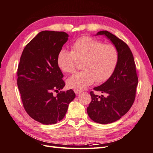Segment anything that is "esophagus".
<instances>
[{"label":"esophagus","instance_id":"esophagus-1","mask_svg":"<svg viewBox=\"0 0 153 153\" xmlns=\"http://www.w3.org/2000/svg\"><path fill=\"white\" fill-rule=\"evenodd\" d=\"M74 92H75L76 95H78V94H79L80 93H81V91H79V90H74Z\"/></svg>","mask_w":153,"mask_h":153}]
</instances>
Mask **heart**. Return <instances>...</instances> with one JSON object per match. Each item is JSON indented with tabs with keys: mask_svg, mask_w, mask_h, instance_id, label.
Listing matches in <instances>:
<instances>
[{
	"mask_svg": "<svg viewBox=\"0 0 153 153\" xmlns=\"http://www.w3.org/2000/svg\"><path fill=\"white\" fill-rule=\"evenodd\" d=\"M72 51L62 49L57 58L59 67L65 73H73L79 62L81 72L66 81L69 88L83 90L94 83L106 81L114 73L118 62L119 54L116 47L104 45L98 39L89 36L77 39L71 46Z\"/></svg>",
	"mask_w": 153,
	"mask_h": 153,
	"instance_id": "obj_1",
	"label": "heart"
}]
</instances>
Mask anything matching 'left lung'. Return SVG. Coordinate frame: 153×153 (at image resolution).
I'll return each mask as SVG.
<instances>
[{"mask_svg":"<svg viewBox=\"0 0 153 153\" xmlns=\"http://www.w3.org/2000/svg\"><path fill=\"white\" fill-rule=\"evenodd\" d=\"M97 35H105L110 39L118 51L119 59L112 76L103 84L94 88L107 96H98L91 91L92 100L87 111L94 121L108 124L120 119L132 107L138 78L134 57L126 43L108 31H100Z\"/></svg>","mask_w":153,"mask_h":153,"instance_id":"8db88e82","label":"left lung"}]
</instances>
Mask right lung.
I'll use <instances>...</instances> for the list:
<instances>
[{
	"instance_id": "1",
	"label": "right lung",
	"mask_w": 153,
	"mask_h": 153,
	"mask_svg": "<svg viewBox=\"0 0 153 153\" xmlns=\"http://www.w3.org/2000/svg\"><path fill=\"white\" fill-rule=\"evenodd\" d=\"M68 37L64 32H39L25 46L18 65L17 85L23 106L32 118L45 125L63 118L76 97L72 89L59 92L65 83L57 58Z\"/></svg>"
}]
</instances>
